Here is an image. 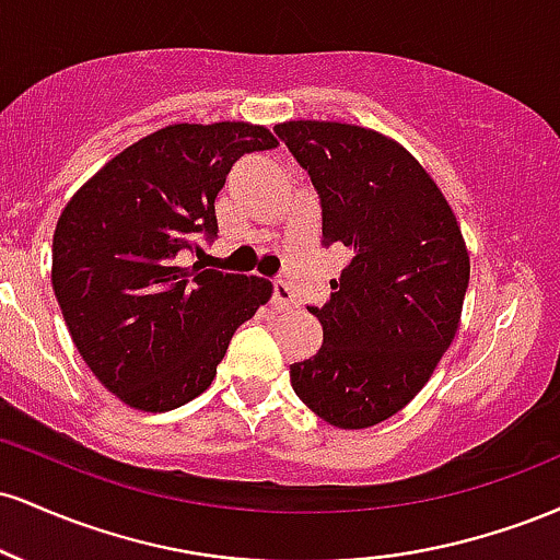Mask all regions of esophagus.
Segmentation results:
<instances>
[{
    "label": "esophagus",
    "mask_w": 560,
    "mask_h": 560,
    "mask_svg": "<svg viewBox=\"0 0 560 560\" xmlns=\"http://www.w3.org/2000/svg\"><path fill=\"white\" fill-rule=\"evenodd\" d=\"M273 300H276V305L279 307H298V298H294V292H292V287L287 284V281H281V279H276L273 281Z\"/></svg>",
    "instance_id": "1"
}]
</instances>
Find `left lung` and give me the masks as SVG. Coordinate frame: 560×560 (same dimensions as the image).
<instances>
[{
    "mask_svg": "<svg viewBox=\"0 0 560 560\" xmlns=\"http://www.w3.org/2000/svg\"><path fill=\"white\" fill-rule=\"evenodd\" d=\"M311 173L324 242L352 260L311 313L324 345L289 365L292 387L337 429H369L413 400L460 326L471 260L427 168L387 133L342 120L276 126Z\"/></svg>",
    "mask_w": 560,
    "mask_h": 560,
    "instance_id": "obj_1",
    "label": "left lung"
}]
</instances>
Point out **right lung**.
<instances>
[{"label": "right lung", "instance_id": "add662e5", "mask_svg": "<svg viewBox=\"0 0 560 560\" xmlns=\"http://www.w3.org/2000/svg\"><path fill=\"white\" fill-rule=\"evenodd\" d=\"M279 139L247 120L173 124L107 160L68 199L52 289L73 345L128 408L165 413L213 384L231 337L273 294L260 276L178 266L215 236L231 165Z\"/></svg>", "mask_w": 560, "mask_h": 560}]
</instances>
